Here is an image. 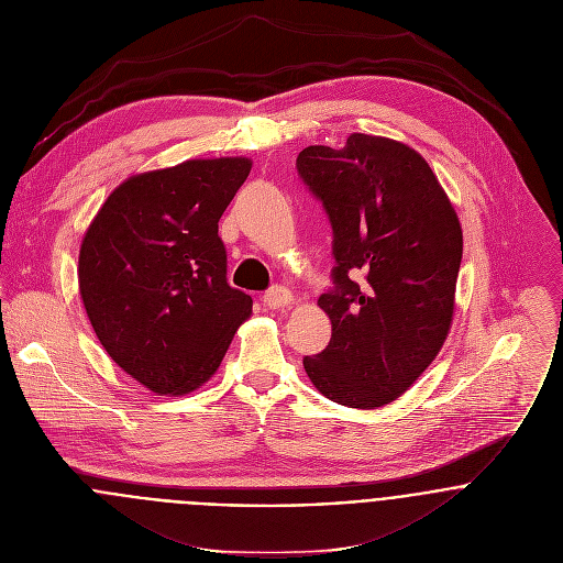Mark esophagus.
Returning a JSON list of instances; mask_svg holds the SVG:
<instances>
[{"instance_id": "1", "label": "esophagus", "mask_w": 563, "mask_h": 563, "mask_svg": "<svg viewBox=\"0 0 563 563\" xmlns=\"http://www.w3.org/2000/svg\"><path fill=\"white\" fill-rule=\"evenodd\" d=\"M292 301H295L292 292L288 288H284V286H273V288H268L264 292V303L271 306V308H286Z\"/></svg>"}]
</instances>
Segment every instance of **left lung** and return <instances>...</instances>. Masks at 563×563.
<instances>
[{"label":"left lung","instance_id":"left-lung-1","mask_svg":"<svg viewBox=\"0 0 563 563\" xmlns=\"http://www.w3.org/2000/svg\"><path fill=\"white\" fill-rule=\"evenodd\" d=\"M297 173L330 219L334 257V288L317 301L332 334L303 368L330 401L382 408L417 382L451 330L460 217L428 162L388 137L308 146Z\"/></svg>","mask_w":563,"mask_h":563}]
</instances>
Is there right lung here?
<instances>
[{"instance_id": "1", "label": "right lung", "mask_w": 563, "mask_h": 563, "mask_svg": "<svg viewBox=\"0 0 563 563\" xmlns=\"http://www.w3.org/2000/svg\"><path fill=\"white\" fill-rule=\"evenodd\" d=\"M253 162L188 159L129 177L81 240L79 295L99 344L157 395L206 384L251 317L217 223Z\"/></svg>"}]
</instances>
